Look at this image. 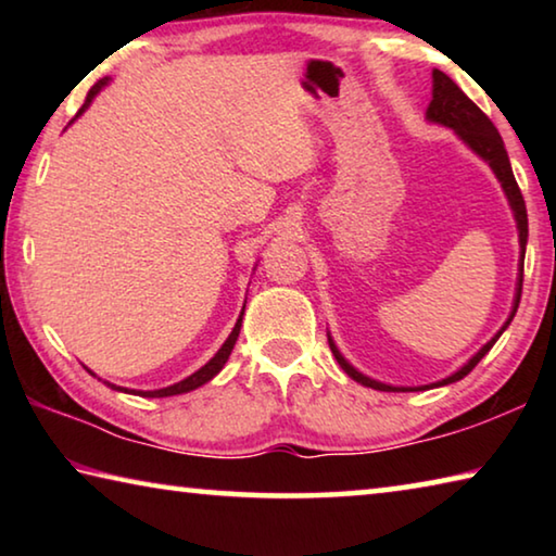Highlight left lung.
Segmentation results:
<instances>
[{
    "mask_svg": "<svg viewBox=\"0 0 556 556\" xmlns=\"http://www.w3.org/2000/svg\"><path fill=\"white\" fill-rule=\"evenodd\" d=\"M427 119L431 122V125H441V127L454 129V135L460 139V142H464L476 156H481L483 162L491 166V172L495 174L497 181H501V188H503L507 203H510L513 218H515V225H517V238H520V262H517L515 299H513V308H510V316H507V321L501 326V331H497L491 338V341H488L481 348V351H478L473 357H470L468 363L460 365L456 372H451L448 378L439 380V382L419 384V388H397V384H388V382H380V380L368 378V375H363L361 370L353 368V365L345 361L343 353L338 351V345H336V341L331 338V333H328V345H331V353L336 355L338 365H341V368L348 372V378H353L355 382L365 384V388L382 390V392H419V390H431V388H444V384L458 382L460 378H466V375L473 370L478 363H481V357L495 345V341L503 336L505 328L510 326V321L515 318L517 306H520V294H522V267H525V244H527V208H525L520 188H517V181H515V176H513L510 159H507V152H505V144H503L501 135H497V129H495L493 122L483 115L481 108H478L473 100H468L466 92L460 90L456 83L451 80L446 73H441V71L431 73V102H429V108H427Z\"/></svg>",
    "mask_w": 556,
    "mask_h": 556,
    "instance_id": "left-lung-1",
    "label": "left lung"
}]
</instances>
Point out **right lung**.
I'll list each match as a JSON object with an SVG mask.
<instances>
[{"label": "right lung", "instance_id": "obj_1", "mask_svg": "<svg viewBox=\"0 0 556 556\" xmlns=\"http://www.w3.org/2000/svg\"><path fill=\"white\" fill-rule=\"evenodd\" d=\"M110 83V78H102V80H98L96 86L90 88V92H88V98H86V105H83L80 110H78V115L75 117H80L83 112H86L88 108H90V102L98 98V92L105 88ZM73 122V119H71ZM242 316H244V306H242V312H240V316H238V321H235V328L230 331V336L225 338V343L218 348V353H215L208 363L203 365V368H199L195 370L193 375H188V378H184L181 382H174V384H168V388H162V390H127V388H119V384H112V382H105L108 388H112V390H117V392H129V394H139V397H174V394H184V392H191V390H199L201 384H205V382H211L215 375H218L220 370H223V365L228 363V357H230V353H232V348H235V341H238V336H240V326H242ZM88 370V368H86ZM90 375H96L92 370H88ZM100 380V378H98Z\"/></svg>", "mask_w": 556, "mask_h": 556}]
</instances>
